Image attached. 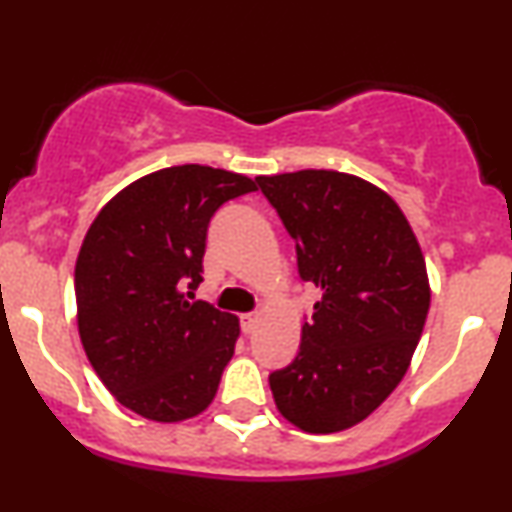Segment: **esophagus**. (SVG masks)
Returning <instances> with one entry per match:
<instances>
[{
	"mask_svg": "<svg viewBox=\"0 0 512 512\" xmlns=\"http://www.w3.org/2000/svg\"><path fill=\"white\" fill-rule=\"evenodd\" d=\"M255 327H257V315L252 313L240 315V330H243V334H252L255 332Z\"/></svg>",
	"mask_w": 512,
	"mask_h": 512,
	"instance_id": "esophagus-1",
	"label": "esophagus"
}]
</instances>
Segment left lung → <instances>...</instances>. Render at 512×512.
<instances>
[{"label": "left lung", "mask_w": 512, "mask_h": 512, "mask_svg": "<svg viewBox=\"0 0 512 512\" xmlns=\"http://www.w3.org/2000/svg\"><path fill=\"white\" fill-rule=\"evenodd\" d=\"M322 298L298 354L269 373L281 414L308 433L356 426L407 373L431 305L419 240L395 199L337 170L255 178Z\"/></svg>", "instance_id": "1"}]
</instances>
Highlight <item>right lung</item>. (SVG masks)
Here are the masks:
<instances>
[{
	"label": "right lung",
	"instance_id": "right-lung-1",
	"mask_svg": "<svg viewBox=\"0 0 512 512\" xmlns=\"http://www.w3.org/2000/svg\"><path fill=\"white\" fill-rule=\"evenodd\" d=\"M255 190L221 168H163L91 223L74 269L76 320L88 361L122 407L170 424L211 404L240 327L195 301L207 228L228 199Z\"/></svg>",
	"mask_w": 512,
	"mask_h": 512
}]
</instances>
